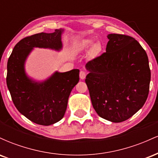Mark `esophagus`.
Here are the masks:
<instances>
[{"label":"esophagus","instance_id":"1","mask_svg":"<svg viewBox=\"0 0 158 158\" xmlns=\"http://www.w3.org/2000/svg\"><path fill=\"white\" fill-rule=\"evenodd\" d=\"M85 77H86V73H85V71H83V70H81L80 73H79V77H80L81 79H85Z\"/></svg>","mask_w":158,"mask_h":158}]
</instances>
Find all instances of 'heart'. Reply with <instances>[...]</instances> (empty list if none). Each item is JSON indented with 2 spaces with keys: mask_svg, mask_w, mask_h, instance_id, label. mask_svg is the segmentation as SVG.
<instances>
[{
  "mask_svg": "<svg viewBox=\"0 0 158 158\" xmlns=\"http://www.w3.org/2000/svg\"><path fill=\"white\" fill-rule=\"evenodd\" d=\"M92 47L91 50H90V53L91 55L95 56L97 55L99 52L101 51V47L99 44H94V41L93 39H86L81 41L79 42L76 47V51L78 53H83L90 50Z\"/></svg>",
  "mask_w": 158,
  "mask_h": 158,
  "instance_id": "obj_1",
  "label": "heart"
}]
</instances>
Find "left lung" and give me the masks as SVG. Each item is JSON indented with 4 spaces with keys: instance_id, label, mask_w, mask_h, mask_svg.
Wrapping results in <instances>:
<instances>
[{
    "instance_id": "obj_1",
    "label": "left lung",
    "mask_w": 158,
    "mask_h": 158,
    "mask_svg": "<svg viewBox=\"0 0 158 158\" xmlns=\"http://www.w3.org/2000/svg\"><path fill=\"white\" fill-rule=\"evenodd\" d=\"M106 52L88 61L85 79L94 110L112 123L129 119L147 99L151 71L146 51L128 35L108 34Z\"/></svg>"
}]
</instances>
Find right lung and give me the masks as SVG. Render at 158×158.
I'll return each mask as SVG.
<instances>
[{
	"label": "right lung",
	"mask_w": 158,
	"mask_h": 158,
	"mask_svg": "<svg viewBox=\"0 0 158 158\" xmlns=\"http://www.w3.org/2000/svg\"><path fill=\"white\" fill-rule=\"evenodd\" d=\"M64 29L35 34L15 45L7 62L6 85L18 110L32 122L50 126L64 117L70 92L79 81V70L53 73L43 81L27 75L25 63L33 48L60 51Z\"/></svg>",
	"instance_id": "1"
}]
</instances>
